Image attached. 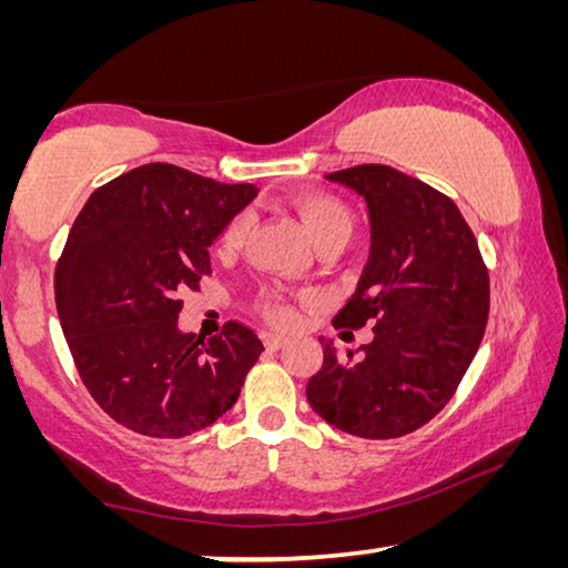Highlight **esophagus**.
<instances>
[{
  "label": "esophagus",
  "instance_id": "1",
  "mask_svg": "<svg viewBox=\"0 0 568 568\" xmlns=\"http://www.w3.org/2000/svg\"><path fill=\"white\" fill-rule=\"evenodd\" d=\"M261 338H263V343H265V348H267V351H281L283 345H285V338H283V335H275V333H271V331H263V333H261Z\"/></svg>",
  "mask_w": 568,
  "mask_h": 568
}]
</instances>
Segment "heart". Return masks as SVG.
Wrapping results in <instances>:
<instances>
[{"label":"heart","mask_w":568,"mask_h":568,"mask_svg":"<svg viewBox=\"0 0 568 568\" xmlns=\"http://www.w3.org/2000/svg\"><path fill=\"white\" fill-rule=\"evenodd\" d=\"M291 205L295 207V213L301 215L305 227L311 230V235L318 247H328V245H345L355 230V220L351 207L343 203L341 197L328 195V192H318V190H301L291 197ZM250 220L247 213H237L230 223L225 225L223 233H220L217 245L225 253H233L240 245L245 243V237L250 233ZM263 313L267 321H273L277 325H291L295 321L293 307L287 305L281 295L267 293L263 297Z\"/></svg>","instance_id":"obj_1"}]
</instances>
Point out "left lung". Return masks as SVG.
Here are the masks:
<instances>
[{
	"mask_svg": "<svg viewBox=\"0 0 568 568\" xmlns=\"http://www.w3.org/2000/svg\"><path fill=\"white\" fill-rule=\"evenodd\" d=\"M328 180L361 192L371 217L368 265L333 325H376L345 355L321 338L323 368L305 396L345 434L400 438L438 416L466 376L488 321V267L454 200L418 178L355 165Z\"/></svg>",
	"mask_w": 568,
	"mask_h": 568,
	"instance_id": "left-lung-1",
	"label": "left lung"
}]
</instances>
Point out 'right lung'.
<instances>
[{
    "mask_svg": "<svg viewBox=\"0 0 568 568\" xmlns=\"http://www.w3.org/2000/svg\"><path fill=\"white\" fill-rule=\"evenodd\" d=\"M257 195L168 162L98 187L54 271V301L77 373L120 426L182 438L235 406L263 343L227 321L203 338L178 331L180 293L210 275L207 247Z\"/></svg>",
    "mask_w": 568,
    "mask_h": 568,
    "instance_id": "right-lung-1",
    "label": "right lung"
}]
</instances>
